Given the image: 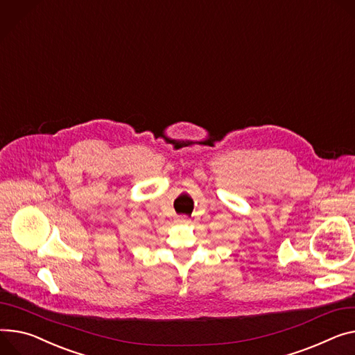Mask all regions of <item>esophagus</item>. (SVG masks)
Returning <instances> with one entry per match:
<instances>
[{
  "mask_svg": "<svg viewBox=\"0 0 355 355\" xmlns=\"http://www.w3.org/2000/svg\"><path fill=\"white\" fill-rule=\"evenodd\" d=\"M176 223L178 225H189V219L186 216H179L178 219H176Z\"/></svg>",
  "mask_w": 355,
  "mask_h": 355,
  "instance_id": "34e87169",
  "label": "esophagus"
}]
</instances>
